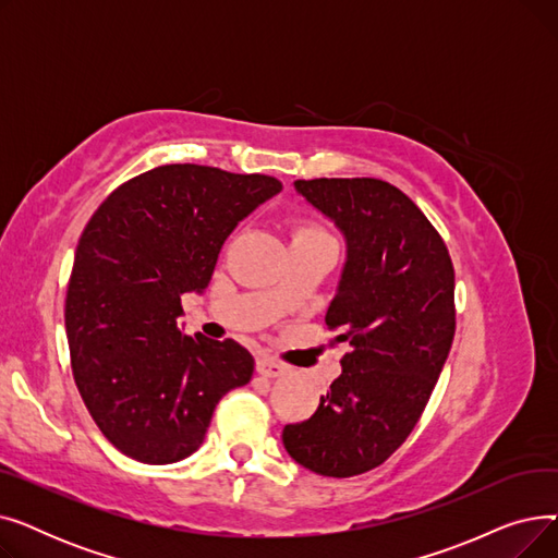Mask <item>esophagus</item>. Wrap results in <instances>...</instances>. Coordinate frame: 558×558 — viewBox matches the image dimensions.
<instances>
[{"label": "esophagus", "instance_id": "34e87169", "mask_svg": "<svg viewBox=\"0 0 558 558\" xmlns=\"http://www.w3.org/2000/svg\"><path fill=\"white\" fill-rule=\"evenodd\" d=\"M255 371L259 375H264V377H282V375H287L289 366L278 362V360H274V357H257Z\"/></svg>", "mask_w": 558, "mask_h": 558}]
</instances>
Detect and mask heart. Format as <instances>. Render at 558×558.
<instances>
[{
	"label": "heart",
	"mask_w": 558,
	"mask_h": 558,
	"mask_svg": "<svg viewBox=\"0 0 558 558\" xmlns=\"http://www.w3.org/2000/svg\"><path fill=\"white\" fill-rule=\"evenodd\" d=\"M291 240H328V242H332L326 228H320L314 221H299L294 228V238Z\"/></svg>",
	"instance_id": "heart-1"
}]
</instances>
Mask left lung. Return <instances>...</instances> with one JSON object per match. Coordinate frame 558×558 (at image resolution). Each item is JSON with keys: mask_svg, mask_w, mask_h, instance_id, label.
<instances>
[{"mask_svg": "<svg viewBox=\"0 0 558 558\" xmlns=\"http://www.w3.org/2000/svg\"><path fill=\"white\" fill-rule=\"evenodd\" d=\"M345 238L326 326L348 341L341 375L316 412L284 425L289 457L326 477L385 463L412 434L452 348L454 267L418 205L379 179L296 181Z\"/></svg>", "mask_w": 558, "mask_h": 558, "instance_id": "1", "label": "left lung"}]
</instances>
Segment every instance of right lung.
<instances>
[{
	"label": "right lung",
	"mask_w": 558,
	"mask_h": 558,
	"mask_svg": "<svg viewBox=\"0 0 558 558\" xmlns=\"http://www.w3.org/2000/svg\"><path fill=\"white\" fill-rule=\"evenodd\" d=\"M280 190L264 173L162 165L110 192L83 228L65 299L72 373L126 457H190L217 402L248 385L244 345L183 335L181 296L208 287L228 234Z\"/></svg>",
	"instance_id": "right-lung-1"
}]
</instances>
